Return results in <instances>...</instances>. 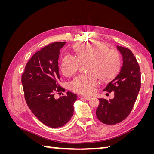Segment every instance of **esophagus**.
<instances>
[{
	"label": "esophagus",
	"mask_w": 154,
	"mask_h": 154,
	"mask_svg": "<svg viewBox=\"0 0 154 154\" xmlns=\"http://www.w3.org/2000/svg\"><path fill=\"white\" fill-rule=\"evenodd\" d=\"M80 97H83V98H84L86 100H89L91 98V97H90V96H80Z\"/></svg>",
	"instance_id": "1"
}]
</instances>
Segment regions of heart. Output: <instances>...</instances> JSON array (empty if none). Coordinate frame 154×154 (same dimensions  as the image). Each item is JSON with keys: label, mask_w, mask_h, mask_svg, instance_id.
<instances>
[{"label": "heart", "mask_w": 154, "mask_h": 154, "mask_svg": "<svg viewBox=\"0 0 154 154\" xmlns=\"http://www.w3.org/2000/svg\"><path fill=\"white\" fill-rule=\"evenodd\" d=\"M77 58L71 54L64 56L61 71L63 75L70 76L80 68L82 63L88 62V74H81L71 82V89L80 94L89 95L94 91L98 82L114 78L119 72L122 60L119 53L108 49L107 45L99 41L92 40L74 46Z\"/></svg>", "instance_id": "heart-1"}]
</instances>
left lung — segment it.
I'll use <instances>...</instances> for the list:
<instances>
[{
	"label": "left lung",
	"mask_w": 154,
	"mask_h": 154,
	"mask_svg": "<svg viewBox=\"0 0 154 154\" xmlns=\"http://www.w3.org/2000/svg\"><path fill=\"white\" fill-rule=\"evenodd\" d=\"M123 57V66L118 74L103 91L114 92L109 101L100 98L96 114L101 122L115 125L122 122L130 114L141 88V71L136 57L129 49L117 46Z\"/></svg>",
	"instance_id": "1"
}]
</instances>
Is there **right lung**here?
Returning <instances> with one entry per match:
<instances>
[{
  "instance_id": "1",
  "label": "right lung",
  "mask_w": 154,
  "mask_h": 154,
  "mask_svg": "<svg viewBox=\"0 0 154 154\" xmlns=\"http://www.w3.org/2000/svg\"><path fill=\"white\" fill-rule=\"evenodd\" d=\"M66 42L51 43L35 53L27 63L22 84L27 106L36 117L51 128L61 127L73 115L77 95L68 91L66 96L54 98L56 92H64L59 85L60 50Z\"/></svg>"
}]
</instances>
